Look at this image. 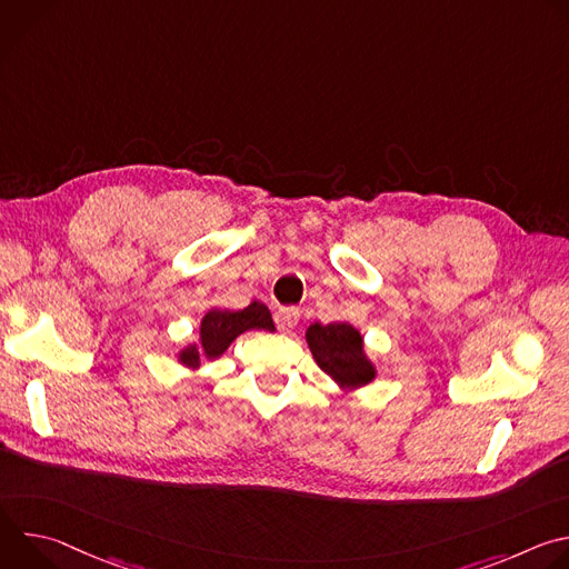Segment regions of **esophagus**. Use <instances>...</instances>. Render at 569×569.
Masks as SVG:
<instances>
[{"instance_id":"esophagus-1","label":"esophagus","mask_w":569,"mask_h":569,"mask_svg":"<svg viewBox=\"0 0 569 569\" xmlns=\"http://www.w3.org/2000/svg\"><path fill=\"white\" fill-rule=\"evenodd\" d=\"M297 321H299V310L297 308H279L274 312V323H277V329L281 333H292L295 327H297Z\"/></svg>"}]
</instances>
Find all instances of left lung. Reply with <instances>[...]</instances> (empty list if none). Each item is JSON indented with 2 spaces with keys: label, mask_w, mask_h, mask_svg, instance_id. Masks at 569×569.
Listing matches in <instances>:
<instances>
[{
  "label": "left lung",
  "mask_w": 569,
  "mask_h": 569,
  "mask_svg": "<svg viewBox=\"0 0 569 569\" xmlns=\"http://www.w3.org/2000/svg\"><path fill=\"white\" fill-rule=\"evenodd\" d=\"M306 342L319 369L329 373L345 391L365 387L376 378V367L365 353L362 336L351 323L315 321L306 331Z\"/></svg>",
  "instance_id": "left-lung-1"
}]
</instances>
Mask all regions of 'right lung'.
Returning <instances> with one entry per match:
<instances>
[{
  "mask_svg": "<svg viewBox=\"0 0 569 569\" xmlns=\"http://www.w3.org/2000/svg\"><path fill=\"white\" fill-rule=\"evenodd\" d=\"M246 331H274V321L266 303L252 301L242 310L211 308L200 321V345L184 347L178 353V360L189 369H198L202 358H220L229 345Z\"/></svg>",
  "mask_w": 569,
  "mask_h": 569,
  "instance_id": "right-lung-1",
  "label": "right lung"
}]
</instances>
